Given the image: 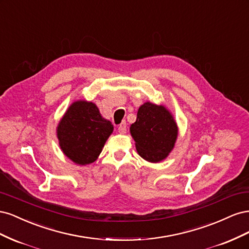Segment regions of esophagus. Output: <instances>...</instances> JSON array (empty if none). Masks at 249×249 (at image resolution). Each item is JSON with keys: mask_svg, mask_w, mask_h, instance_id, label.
Masks as SVG:
<instances>
[{"mask_svg": "<svg viewBox=\"0 0 249 249\" xmlns=\"http://www.w3.org/2000/svg\"><path fill=\"white\" fill-rule=\"evenodd\" d=\"M118 131H119V133H122V134L125 133V131H126V123L125 122H123L122 124L118 125Z\"/></svg>", "mask_w": 249, "mask_h": 249, "instance_id": "esophagus-1", "label": "esophagus"}]
</instances>
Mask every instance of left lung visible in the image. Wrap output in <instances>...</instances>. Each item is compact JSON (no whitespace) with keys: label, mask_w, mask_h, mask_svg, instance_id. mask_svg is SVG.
I'll list each match as a JSON object with an SVG mask.
<instances>
[{"label":"left lung","mask_w":249,"mask_h":249,"mask_svg":"<svg viewBox=\"0 0 249 249\" xmlns=\"http://www.w3.org/2000/svg\"><path fill=\"white\" fill-rule=\"evenodd\" d=\"M130 131L138 154L155 163L168 156L178 137L177 124L168 110L152 103L143 104L139 108Z\"/></svg>","instance_id":"obj_1"}]
</instances>
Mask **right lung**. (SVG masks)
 I'll list each match as a JSON object with an SVG mask.
<instances>
[{"mask_svg":"<svg viewBox=\"0 0 249 249\" xmlns=\"http://www.w3.org/2000/svg\"><path fill=\"white\" fill-rule=\"evenodd\" d=\"M113 132V124L100 114L94 104L79 101L66 111L57 130L63 153L79 165L96 160Z\"/></svg>","mask_w":249,"mask_h":249,"instance_id":"right-lung-1","label":"right lung"}]
</instances>
